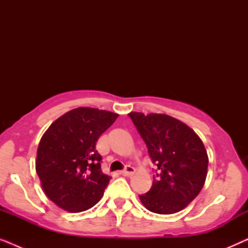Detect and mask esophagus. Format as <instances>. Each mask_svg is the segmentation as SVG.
I'll use <instances>...</instances> for the list:
<instances>
[{
  "label": "esophagus",
  "instance_id": "esophagus-1",
  "mask_svg": "<svg viewBox=\"0 0 248 248\" xmlns=\"http://www.w3.org/2000/svg\"><path fill=\"white\" fill-rule=\"evenodd\" d=\"M135 172V169L132 167V166H127L126 168L124 169V170L121 171V175L123 176H132Z\"/></svg>",
  "mask_w": 248,
  "mask_h": 248
}]
</instances>
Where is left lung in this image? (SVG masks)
<instances>
[{"label":"left lung","instance_id":"1","mask_svg":"<svg viewBox=\"0 0 248 248\" xmlns=\"http://www.w3.org/2000/svg\"><path fill=\"white\" fill-rule=\"evenodd\" d=\"M128 115L158 168L150 191L140 195L142 204L159 215L185 209L201 192L208 174L209 157L202 140L188 125L169 115Z\"/></svg>","mask_w":248,"mask_h":248}]
</instances>
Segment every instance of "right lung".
Returning a JSON list of instances; mask_svg holds the SVG:
<instances>
[{"label":"right lung","instance_id":"right-lung-1","mask_svg":"<svg viewBox=\"0 0 248 248\" xmlns=\"http://www.w3.org/2000/svg\"><path fill=\"white\" fill-rule=\"evenodd\" d=\"M118 114L79 107L54 121L40 139L36 171L50 201L67 212H82L103 198L110 176L100 168L98 139Z\"/></svg>","mask_w":248,"mask_h":248}]
</instances>
